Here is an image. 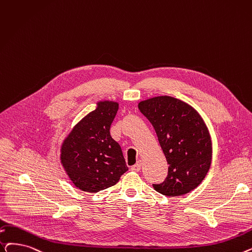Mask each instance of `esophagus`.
<instances>
[{"label": "esophagus", "instance_id": "obj_1", "mask_svg": "<svg viewBox=\"0 0 252 252\" xmlns=\"http://www.w3.org/2000/svg\"><path fill=\"white\" fill-rule=\"evenodd\" d=\"M130 170L134 171V172H139L141 170V161H138L136 165L130 167Z\"/></svg>", "mask_w": 252, "mask_h": 252}]
</instances>
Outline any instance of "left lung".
Returning <instances> with one entry per match:
<instances>
[{
    "mask_svg": "<svg viewBox=\"0 0 252 252\" xmlns=\"http://www.w3.org/2000/svg\"><path fill=\"white\" fill-rule=\"evenodd\" d=\"M138 107L155 127L169 165L166 179L152 184L153 189L168 196L191 191L211 166V137L204 120L191 106L168 95L152 97Z\"/></svg>",
    "mask_w": 252,
    "mask_h": 252,
    "instance_id": "8db88e82",
    "label": "left lung"
}]
</instances>
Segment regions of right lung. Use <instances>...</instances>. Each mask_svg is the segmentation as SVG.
<instances>
[{"label": "right lung", "instance_id": "1", "mask_svg": "<svg viewBox=\"0 0 252 252\" xmlns=\"http://www.w3.org/2000/svg\"><path fill=\"white\" fill-rule=\"evenodd\" d=\"M117 110V103L100 102L63 141L62 163L75 187L83 191L113 187L127 171L122 148L110 136Z\"/></svg>", "mask_w": 252, "mask_h": 252}]
</instances>
